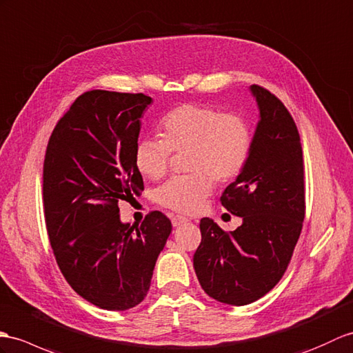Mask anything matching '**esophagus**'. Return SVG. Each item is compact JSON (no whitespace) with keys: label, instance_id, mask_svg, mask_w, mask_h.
<instances>
[{"label":"esophagus","instance_id":"1","mask_svg":"<svg viewBox=\"0 0 353 353\" xmlns=\"http://www.w3.org/2000/svg\"><path fill=\"white\" fill-rule=\"evenodd\" d=\"M188 221H190V219L185 218V216H182V215H176V216L171 218V224H173V227H180V225L186 224Z\"/></svg>","mask_w":353,"mask_h":353}]
</instances>
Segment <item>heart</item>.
Listing matches in <instances>:
<instances>
[{
  "label": "heart",
  "instance_id": "1",
  "mask_svg": "<svg viewBox=\"0 0 353 353\" xmlns=\"http://www.w3.org/2000/svg\"><path fill=\"white\" fill-rule=\"evenodd\" d=\"M162 138H143L135 147V165L144 177L165 176L171 152L186 153L191 174L163 183L157 199L161 206L179 214H195L218 182H230L247 163L252 134L241 116L223 114L212 106L185 103L162 120Z\"/></svg>",
  "mask_w": 353,
  "mask_h": 353
}]
</instances>
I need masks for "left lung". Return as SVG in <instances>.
Instances as JSON below:
<instances>
[{
    "label": "left lung",
    "instance_id": "left-lung-1",
    "mask_svg": "<svg viewBox=\"0 0 353 353\" xmlns=\"http://www.w3.org/2000/svg\"><path fill=\"white\" fill-rule=\"evenodd\" d=\"M260 111L250 158L225 188L221 204L242 218L227 233L200 221L194 254L200 285L210 298L247 305L272 290L288 269L305 216L304 159L298 128L284 103L266 88L250 87Z\"/></svg>",
    "mask_w": 353,
    "mask_h": 353
}]
</instances>
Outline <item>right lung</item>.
Segmentation results:
<instances>
[{
    "instance_id": "1",
    "label": "right lung",
    "mask_w": 353,
    "mask_h": 353,
    "mask_svg": "<svg viewBox=\"0 0 353 353\" xmlns=\"http://www.w3.org/2000/svg\"><path fill=\"white\" fill-rule=\"evenodd\" d=\"M143 93L92 90L57 123L43 162V206L49 242L65 281L103 310L123 311L150 288L171 221L150 212L141 225L120 221L119 201L144 190L135 165Z\"/></svg>"
}]
</instances>
